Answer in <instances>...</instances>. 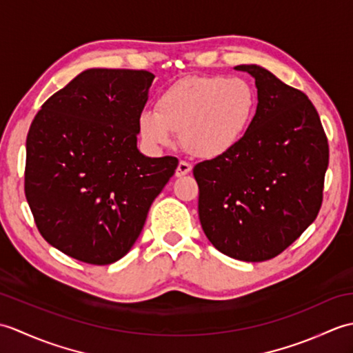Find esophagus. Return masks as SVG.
<instances>
[{"label": "esophagus", "mask_w": 353, "mask_h": 353, "mask_svg": "<svg viewBox=\"0 0 353 353\" xmlns=\"http://www.w3.org/2000/svg\"><path fill=\"white\" fill-rule=\"evenodd\" d=\"M191 170H192L191 163L185 162V161H181V162H179V165H177V168H176V176L177 177L186 176V174H188V172H191Z\"/></svg>", "instance_id": "obj_1"}]
</instances>
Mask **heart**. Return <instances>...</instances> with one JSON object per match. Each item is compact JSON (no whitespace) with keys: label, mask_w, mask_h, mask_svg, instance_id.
Returning <instances> with one entry per match:
<instances>
[{"label":"heart","mask_w":353,"mask_h":353,"mask_svg":"<svg viewBox=\"0 0 353 353\" xmlns=\"http://www.w3.org/2000/svg\"><path fill=\"white\" fill-rule=\"evenodd\" d=\"M256 106V91L245 79L186 77L159 95L156 112H141L138 132L152 150L171 145L179 133L186 152L200 159H215L243 141Z\"/></svg>","instance_id":"obj_1"}]
</instances>
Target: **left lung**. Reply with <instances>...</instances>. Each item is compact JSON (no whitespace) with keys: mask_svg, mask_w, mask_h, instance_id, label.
<instances>
[{"mask_svg":"<svg viewBox=\"0 0 353 353\" xmlns=\"http://www.w3.org/2000/svg\"><path fill=\"white\" fill-rule=\"evenodd\" d=\"M258 89L249 132L228 154L197 163L199 219L228 256H277L316 220L329 147L314 104L259 65H238Z\"/></svg>","mask_w":353,"mask_h":353,"instance_id":"obj_1","label":"left lung"}]
</instances>
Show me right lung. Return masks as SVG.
<instances>
[{"label":"right lung","instance_id":"1","mask_svg":"<svg viewBox=\"0 0 353 353\" xmlns=\"http://www.w3.org/2000/svg\"><path fill=\"white\" fill-rule=\"evenodd\" d=\"M154 76L91 68L42 104L27 134L26 197L45 241L86 264L121 259L179 161L138 150Z\"/></svg>","mask_w":353,"mask_h":353}]
</instances>
